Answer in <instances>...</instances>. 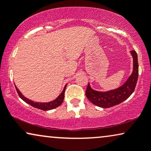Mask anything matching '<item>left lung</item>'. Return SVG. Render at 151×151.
I'll use <instances>...</instances> for the list:
<instances>
[{
	"instance_id": "8db88e82",
	"label": "left lung",
	"mask_w": 151,
	"mask_h": 151,
	"mask_svg": "<svg viewBox=\"0 0 151 151\" xmlns=\"http://www.w3.org/2000/svg\"><path fill=\"white\" fill-rule=\"evenodd\" d=\"M133 58V71L131 76L121 87L106 92L95 91L88 84L85 93L86 96L93 104L97 106L109 108L120 104L134 92L139 76L137 54L134 50H131Z\"/></svg>"
}]
</instances>
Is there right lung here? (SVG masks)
<instances>
[{
  "instance_id": "1",
  "label": "right lung",
  "mask_w": 151,
  "mask_h": 151,
  "mask_svg": "<svg viewBox=\"0 0 151 151\" xmlns=\"http://www.w3.org/2000/svg\"><path fill=\"white\" fill-rule=\"evenodd\" d=\"M66 87V85H65V87H64L62 92L60 93V95L55 100H54V101H52L48 102V103H36V102L30 101V100L28 99L27 98H25L24 96H23L22 94H21V92L19 91V89H17V87H16V86H15V88H16V89H17V93H18L19 97H20L21 99L23 100V101H24L25 103H28L29 105H32V107H36V108L42 109V110H44V111H46V110H50V109L56 108V107L60 106V105L62 104V102H63V101H64V91H65Z\"/></svg>"
}]
</instances>
